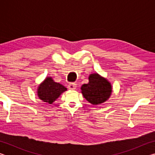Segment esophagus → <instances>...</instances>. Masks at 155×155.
<instances>
[{"mask_svg":"<svg viewBox=\"0 0 155 155\" xmlns=\"http://www.w3.org/2000/svg\"><path fill=\"white\" fill-rule=\"evenodd\" d=\"M76 88H77V84L75 83H70L69 85H68V89H69L70 90H74Z\"/></svg>","mask_w":155,"mask_h":155,"instance_id":"obj_1","label":"esophagus"}]
</instances>
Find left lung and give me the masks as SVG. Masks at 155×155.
Here are the masks:
<instances>
[{"label":"left lung","instance_id":"obj_1","mask_svg":"<svg viewBox=\"0 0 155 155\" xmlns=\"http://www.w3.org/2000/svg\"><path fill=\"white\" fill-rule=\"evenodd\" d=\"M88 78L89 83L83 84L81 87L83 97L94 105L104 103L111 95V83L98 73L90 74Z\"/></svg>","mask_w":155,"mask_h":155}]
</instances>
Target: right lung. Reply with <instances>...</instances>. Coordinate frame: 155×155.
Segmentation results:
<instances>
[{"instance_id":"right-lung-1","label":"right lung","mask_w":155,"mask_h":155,"mask_svg":"<svg viewBox=\"0 0 155 155\" xmlns=\"http://www.w3.org/2000/svg\"><path fill=\"white\" fill-rule=\"evenodd\" d=\"M67 90L61 84L54 82L52 77H46L38 87V96L43 102L52 104Z\"/></svg>"}]
</instances>
